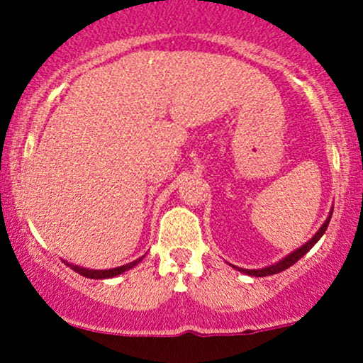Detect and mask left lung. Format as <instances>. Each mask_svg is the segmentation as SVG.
I'll use <instances>...</instances> for the list:
<instances>
[{
    "instance_id": "obj_1",
    "label": "left lung",
    "mask_w": 363,
    "mask_h": 363,
    "mask_svg": "<svg viewBox=\"0 0 363 363\" xmlns=\"http://www.w3.org/2000/svg\"><path fill=\"white\" fill-rule=\"evenodd\" d=\"M330 218H332V211H330V214H328V218L325 219L323 225H321V228L318 230L316 233H314L313 239L307 240V242L303 244L302 247H298V250H295L294 252H290V255H288V256H284V258L281 259V262L274 263V265H270V267H265V269H256V270L239 269V267H235V265H233V267H235L237 270H240V272L247 274V276H255V277H265V276H272V274H279V272H283V270H286L288 267H291V265H294V263L298 262V259L302 258V256L306 255V252L309 251L311 247H313L314 244H316L318 240L321 239V235H323V233L327 232V226H328V223H330Z\"/></svg>"
}]
</instances>
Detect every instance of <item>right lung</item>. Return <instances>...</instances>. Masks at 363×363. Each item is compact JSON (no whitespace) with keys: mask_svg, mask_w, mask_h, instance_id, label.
I'll return each mask as SVG.
<instances>
[{"mask_svg":"<svg viewBox=\"0 0 363 363\" xmlns=\"http://www.w3.org/2000/svg\"><path fill=\"white\" fill-rule=\"evenodd\" d=\"M142 258H144V256H142ZM142 258L135 259V262H131V263H126V265H123V267H116V269H108V270L84 269V267L72 265V263H67V262H65V263H67L68 267H72V269L75 270L77 274H80V276H84V277H89V279H108V277H116V276H119V274L126 272V270L133 269L135 265H138V263H140Z\"/></svg>","mask_w":363,"mask_h":363,"instance_id":"right-lung-1","label":"right lung"}]
</instances>
